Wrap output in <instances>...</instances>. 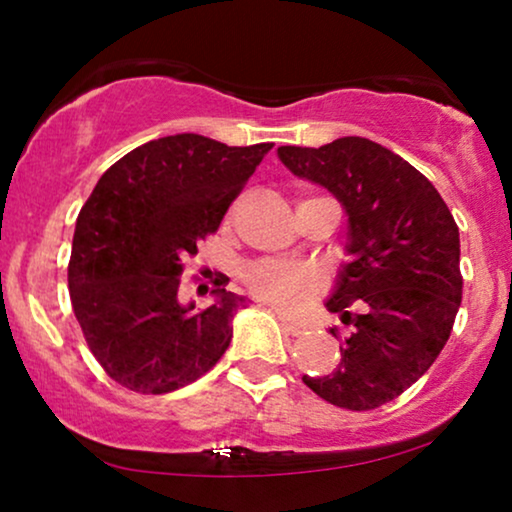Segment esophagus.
I'll return each mask as SVG.
<instances>
[{"mask_svg": "<svg viewBox=\"0 0 512 512\" xmlns=\"http://www.w3.org/2000/svg\"><path fill=\"white\" fill-rule=\"evenodd\" d=\"M277 320H280V325L285 327V330L289 332V334H301L306 330V325L304 323H299V320H294V318H289L287 313H282V311H277Z\"/></svg>", "mask_w": 512, "mask_h": 512, "instance_id": "1", "label": "esophagus"}]
</instances>
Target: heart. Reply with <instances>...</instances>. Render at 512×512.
<instances>
[{
  "label": "heart",
  "instance_id": "obj_1",
  "mask_svg": "<svg viewBox=\"0 0 512 512\" xmlns=\"http://www.w3.org/2000/svg\"><path fill=\"white\" fill-rule=\"evenodd\" d=\"M246 287L256 299L285 311H294L318 292L320 277L306 266L282 261H261L246 270Z\"/></svg>",
  "mask_w": 512,
  "mask_h": 512
}]
</instances>
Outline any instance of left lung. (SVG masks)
<instances>
[{
  "label": "left lung",
  "mask_w": 512,
  "mask_h": 512,
  "mask_svg": "<svg viewBox=\"0 0 512 512\" xmlns=\"http://www.w3.org/2000/svg\"><path fill=\"white\" fill-rule=\"evenodd\" d=\"M277 156L296 178L325 187L346 213L351 258L325 306L351 332L337 370L304 375V384L349 410L394 401L449 342L463 296L456 220L420 170L365 137L280 147Z\"/></svg>",
  "instance_id": "left-lung-1"
}]
</instances>
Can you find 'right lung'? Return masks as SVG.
<instances>
[{"instance_id": "1", "label": "right lung", "mask_w": 512, "mask_h": 512, "mask_svg": "<svg viewBox=\"0 0 512 512\" xmlns=\"http://www.w3.org/2000/svg\"><path fill=\"white\" fill-rule=\"evenodd\" d=\"M270 149L182 132L132 149L99 178L75 223L68 289L87 346L111 380L168 394L227 351L246 299L216 282L204 311L182 304V261L218 230Z\"/></svg>"}]
</instances>
